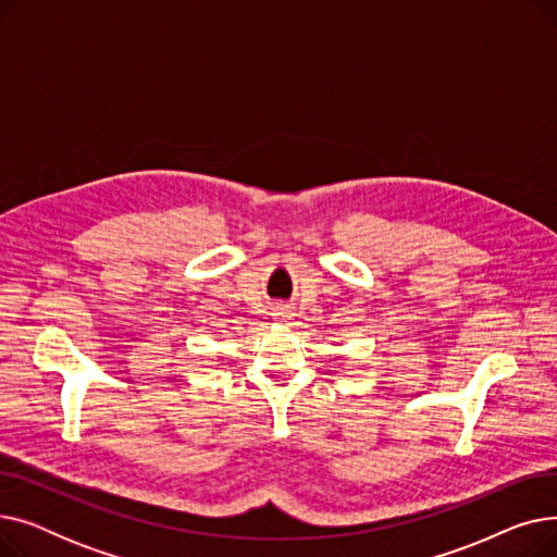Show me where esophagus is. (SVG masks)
<instances>
[{
  "label": "esophagus",
  "instance_id": "esophagus-1",
  "mask_svg": "<svg viewBox=\"0 0 557 557\" xmlns=\"http://www.w3.org/2000/svg\"><path fill=\"white\" fill-rule=\"evenodd\" d=\"M277 315H280V318H284V320H286V318H290V307H286V305L277 307Z\"/></svg>",
  "mask_w": 557,
  "mask_h": 557
}]
</instances>
